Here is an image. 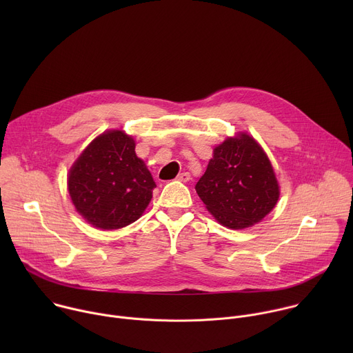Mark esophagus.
I'll return each mask as SVG.
<instances>
[{
	"instance_id": "obj_1",
	"label": "esophagus",
	"mask_w": 353,
	"mask_h": 353,
	"mask_svg": "<svg viewBox=\"0 0 353 353\" xmlns=\"http://www.w3.org/2000/svg\"><path fill=\"white\" fill-rule=\"evenodd\" d=\"M190 179H191V176H190L188 172H183V173H180V174L177 176V180H179V181H183V183H187Z\"/></svg>"
}]
</instances>
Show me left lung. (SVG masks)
Masks as SVG:
<instances>
[{"label":"left lung","mask_w":353,"mask_h":353,"mask_svg":"<svg viewBox=\"0 0 353 353\" xmlns=\"http://www.w3.org/2000/svg\"><path fill=\"white\" fill-rule=\"evenodd\" d=\"M195 190L215 219L229 229H244L260 222L279 198L268 157L259 142L244 132L214 149Z\"/></svg>","instance_id":"1"}]
</instances>
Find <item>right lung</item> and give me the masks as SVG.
I'll return each mask as SVG.
<instances>
[{
    "label": "right lung",
    "mask_w": 353,
    "mask_h": 353,
    "mask_svg": "<svg viewBox=\"0 0 353 353\" xmlns=\"http://www.w3.org/2000/svg\"><path fill=\"white\" fill-rule=\"evenodd\" d=\"M155 187L152 174L135 155V141L120 130L96 137L68 174L75 210L88 223L103 230L135 222Z\"/></svg>",
    "instance_id": "right-lung-1"
}]
</instances>
